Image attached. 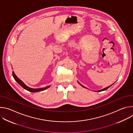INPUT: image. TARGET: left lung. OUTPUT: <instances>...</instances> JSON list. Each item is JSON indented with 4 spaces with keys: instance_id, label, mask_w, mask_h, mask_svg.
I'll return each mask as SVG.
<instances>
[{
    "instance_id": "1",
    "label": "left lung",
    "mask_w": 133,
    "mask_h": 133,
    "mask_svg": "<svg viewBox=\"0 0 133 133\" xmlns=\"http://www.w3.org/2000/svg\"><path fill=\"white\" fill-rule=\"evenodd\" d=\"M78 84H79V85H81L82 87H83L84 88H86V87H84V86H83L82 84H80V83H79L78 82ZM111 85H110L109 86H108V87H105V88H103V89H101V90H97V91H104V90H106V89H108V88H109V87H110Z\"/></svg>"
}]
</instances>
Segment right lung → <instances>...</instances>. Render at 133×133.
Segmentation results:
<instances>
[{"instance_id":"right-lung-1","label":"right lung","mask_w":133,"mask_h":133,"mask_svg":"<svg viewBox=\"0 0 133 133\" xmlns=\"http://www.w3.org/2000/svg\"><path fill=\"white\" fill-rule=\"evenodd\" d=\"M12 76L14 77V78L15 79V80L17 82V83L21 85L23 88H24L25 89L30 91V92H38V91H43L47 88H48L49 87H50V85L49 86H46L45 87H43V88H30L28 86H27L20 79H19L17 76L15 74L14 72L12 71Z\"/></svg>"}]
</instances>
